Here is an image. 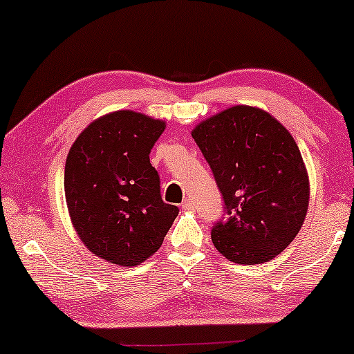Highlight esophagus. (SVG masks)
Listing matches in <instances>:
<instances>
[{
    "instance_id": "esophagus-1",
    "label": "esophagus",
    "mask_w": 354,
    "mask_h": 354,
    "mask_svg": "<svg viewBox=\"0 0 354 354\" xmlns=\"http://www.w3.org/2000/svg\"><path fill=\"white\" fill-rule=\"evenodd\" d=\"M182 209L183 211H190V209H193V203L190 201V200H185L182 203Z\"/></svg>"
}]
</instances>
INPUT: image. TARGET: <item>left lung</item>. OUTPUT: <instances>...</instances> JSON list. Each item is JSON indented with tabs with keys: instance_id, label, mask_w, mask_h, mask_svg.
<instances>
[{
	"instance_id": "obj_1",
	"label": "left lung",
	"mask_w": 354,
	"mask_h": 354,
	"mask_svg": "<svg viewBox=\"0 0 354 354\" xmlns=\"http://www.w3.org/2000/svg\"><path fill=\"white\" fill-rule=\"evenodd\" d=\"M209 164L227 219L212 225L217 251L232 263L261 264L292 243L309 205L301 153L277 119L234 106L193 129Z\"/></svg>"
}]
</instances>
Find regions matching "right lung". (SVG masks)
Wrapping results in <instances>:
<instances>
[{
	"mask_svg": "<svg viewBox=\"0 0 354 354\" xmlns=\"http://www.w3.org/2000/svg\"><path fill=\"white\" fill-rule=\"evenodd\" d=\"M162 120L115 111L91 122L66 159L64 192L72 225L98 258L138 266L153 256L178 214L161 198L149 153Z\"/></svg>",
	"mask_w": 354,
	"mask_h": 354,
	"instance_id": "right-lung-1",
	"label": "right lung"
}]
</instances>
